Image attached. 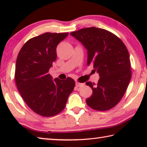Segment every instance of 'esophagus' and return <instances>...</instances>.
I'll return each mask as SVG.
<instances>
[{
    "mask_svg": "<svg viewBox=\"0 0 147 147\" xmlns=\"http://www.w3.org/2000/svg\"><path fill=\"white\" fill-rule=\"evenodd\" d=\"M76 86L78 87V88H82V87H83L84 86V84L83 83H80L78 82H76Z\"/></svg>",
    "mask_w": 147,
    "mask_h": 147,
    "instance_id": "esophagus-1",
    "label": "esophagus"
}]
</instances>
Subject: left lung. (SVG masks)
I'll use <instances>...</instances> for the list:
<instances>
[{
    "label": "left lung",
    "mask_w": 147,
    "mask_h": 147,
    "mask_svg": "<svg viewBox=\"0 0 147 147\" xmlns=\"http://www.w3.org/2000/svg\"><path fill=\"white\" fill-rule=\"evenodd\" d=\"M88 50V65L99 74L97 84L88 82L93 94L86 99L91 108L106 111L117 104L130 82V56L121 39L106 30L90 27L70 33Z\"/></svg>",
    "instance_id": "obj_1"
}]
</instances>
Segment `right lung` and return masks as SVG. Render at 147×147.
Here are the masks:
<instances>
[{"mask_svg":"<svg viewBox=\"0 0 147 147\" xmlns=\"http://www.w3.org/2000/svg\"><path fill=\"white\" fill-rule=\"evenodd\" d=\"M68 34L46 32L34 37L24 44L17 56V89L27 106L39 115L52 117L60 113L75 86L73 78L53 80L49 73L57 58V45Z\"/></svg>","mask_w":147,"mask_h":147,"instance_id":"obj_1","label":"right lung"}]
</instances>
